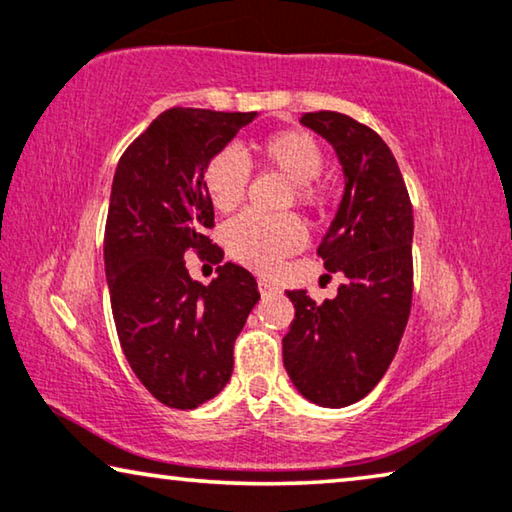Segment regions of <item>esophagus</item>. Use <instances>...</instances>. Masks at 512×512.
Listing matches in <instances>:
<instances>
[{"mask_svg": "<svg viewBox=\"0 0 512 512\" xmlns=\"http://www.w3.org/2000/svg\"><path fill=\"white\" fill-rule=\"evenodd\" d=\"M258 290H261V295H272V293H277V286H274L270 279L258 277Z\"/></svg>", "mask_w": 512, "mask_h": 512, "instance_id": "34e87169", "label": "esophagus"}]
</instances>
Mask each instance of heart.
<instances>
[{"instance_id": "1", "label": "heart", "mask_w": 512, "mask_h": 512, "mask_svg": "<svg viewBox=\"0 0 512 512\" xmlns=\"http://www.w3.org/2000/svg\"><path fill=\"white\" fill-rule=\"evenodd\" d=\"M254 155L263 167L290 180L288 206L295 203L309 215H322L327 210L329 190L318 178L325 167V151L311 132L300 128L270 132L256 141ZM201 183L212 208L233 212L245 201L249 169L238 153L224 148L206 162ZM222 242L233 261L267 272L304 245V229L293 215L270 219L245 212L224 226Z\"/></svg>"}]
</instances>
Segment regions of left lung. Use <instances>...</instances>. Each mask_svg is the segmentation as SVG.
Instances as JSON below:
<instances>
[{"mask_svg":"<svg viewBox=\"0 0 512 512\" xmlns=\"http://www.w3.org/2000/svg\"><path fill=\"white\" fill-rule=\"evenodd\" d=\"M302 125L334 146L345 174L341 206L318 256L343 274L334 300L288 290L295 320L283 366L306 400L348 407L387 373L412 309L414 217L403 174L382 137L338 112H309Z\"/></svg>","mask_w":512,"mask_h":512,"instance_id":"1","label":"left lung"}]
</instances>
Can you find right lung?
<instances>
[{
	"mask_svg": "<svg viewBox=\"0 0 512 512\" xmlns=\"http://www.w3.org/2000/svg\"><path fill=\"white\" fill-rule=\"evenodd\" d=\"M256 112L171 107L121 155L105 226V272L123 355L162 405L194 410L233 373V343L261 300L245 267L224 263L208 286L187 251L222 263L206 235L215 210L201 174Z\"/></svg>",
	"mask_w": 512,
	"mask_h": 512,
	"instance_id": "1",
	"label": "right lung"
}]
</instances>
